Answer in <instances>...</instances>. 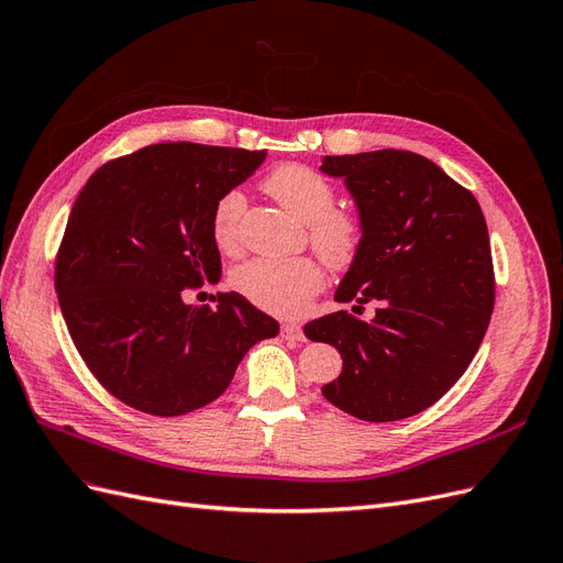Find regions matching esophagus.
<instances>
[{"instance_id": "esophagus-1", "label": "esophagus", "mask_w": 563, "mask_h": 563, "mask_svg": "<svg viewBox=\"0 0 563 563\" xmlns=\"http://www.w3.org/2000/svg\"><path fill=\"white\" fill-rule=\"evenodd\" d=\"M282 338L284 340H294V343H300V340H305V333H302V329L298 327V323H284V327H282Z\"/></svg>"}]
</instances>
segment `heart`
<instances>
[{
    "label": "heart",
    "mask_w": 563,
    "mask_h": 563,
    "mask_svg": "<svg viewBox=\"0 0 563 563\" xmlns=\"http://www.w3.org/2000/svg\"><path fill=\"white\" fill-rule=\"evenodd\" d=\"M265 192L284 209L308 223V240L333 269L354 263L364 244L362 216L335 207V185L305 164H282L263 180ZM246 197L242 190L223 192L213 203L211 234L223 251L240 244ZM232 286L255 308L277 317H298L323 286L321 265L308 255L298 258H253L232 272Z\"/></svg>",
    "instance_id": "b5f03b06"
}]
</instances>
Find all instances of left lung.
I'll use <instances>...</instances> for the list:
<instances>
[{
	"label": "left lung",
	"instance_id": "1",
	"mask_svg": "<svg viewBox=\"0 0 563 563\" xmlns=\"http://www.w3.org/2000/svg\"><path fill=\"white\" fill-rule=\"evenodd\" d=\"M345 178L364 220V244L335 300L376 305L364 321L340 310L305 327L333 345L343 373L321 391L368 422L411 418L467 371L488 329L496 275L479 201L428 157L408 150L323 157Z\"/></svg>",
	"mask_w": 563,
	"mask_h": 563
}]
</instances>
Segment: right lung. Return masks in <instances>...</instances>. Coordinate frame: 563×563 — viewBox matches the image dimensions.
Returning <instances> with one entry per match:
<instances>
[{"label":"right lung","mask_w":563,"mask_h":563,"mask_svg":"<svg viewBox=\"0 0 563 563\" xmlns=\"http://www.w3.org/2000/svg\"><path fill=\"white\" fill-rule=\"evenodd\" d=\"M263 162L265 150L159 143L81 187L56 255L60 312L93 378L135 411L172 418L211 404L249 347L279 333L234 291L216 308L183 300L220 279L213 203Z\"/></svg>","instance_id":"obj_1"}]
</instances>
